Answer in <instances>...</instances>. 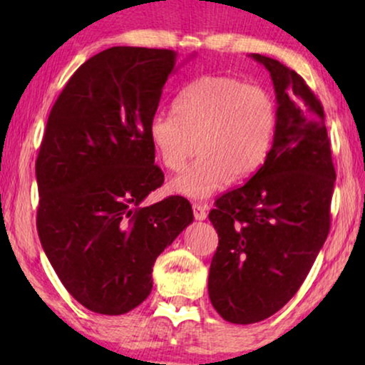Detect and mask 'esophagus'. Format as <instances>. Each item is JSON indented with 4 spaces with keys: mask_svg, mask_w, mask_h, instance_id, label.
Here are the masks:
<instances>
[{
    "mask_svg": "<svg viewBox=\"0 0 365 365\" xmlns=\"http://www.w3.org/2000/svg\"><path fill=\"white\" fill-rule=\"evenodd\" d=\"M192 212H194V217H196L197 221H204V219L207 217V206H206V204L194 202L192 204Z\"/></svg>",
    "mask_w": 365,
    "mask_h": 365,
    "instance_id": "obj_1",
    "label": "esophagus"
}]
</instances>
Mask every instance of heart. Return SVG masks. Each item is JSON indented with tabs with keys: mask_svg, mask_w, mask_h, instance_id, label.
<instances>
[{
	"mask_svg": "<svg viewBox=\"0 0 365 365\" xmlns=\"http://www.w3.org/2000/svg\"><path fill=\"white\" fill-rule=\"evenodd\" d=\"M174 114L158 113L148 136L168 171L186 173L173 179L171 191L192 199L211 196L231 178L252 176L269 156L277 128L272 94L232 76H202L174 99Z\"/></svg>",
	"mask_w": 365,
	"mask_h": 365,
	"instance_id": "heart-1",
	"label": "heart"
}]
</instances>
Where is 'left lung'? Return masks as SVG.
<instances>
[{"instance_id":"left-lung-1","label":"left lung","mask_w":365,"mask_h":365,"mask_svg":"<svg viewBox=\"0 0 365 365\" xmlns=\"http://www.w3.org/2000/svg\"><path fill=\"white\" fill-rule=\"evenodd\" d=\"M271 73L277 128L266 163L216 199L209 221L219 246L209 299L224 321L254 324L291 301L331 229L336 182L324 108L296 71L252 54Z\"/></svg>"}]
</instances>
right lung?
Instances as JSON below:
<instances>
[{
  "label": "right lung",
  "mask_w": 365,
  "mask_h": 365,
  "mask_svg": "<svg viewBox=\"0 0 365 365\" xmlns=\"http://www.w3.org/2000/svg\"><path fill=\"white\" fill-rule=\"evenodd\" d=\"M176 63L171 49H104L49 113L36 159L38 236L66 291L93 312L138 307L156 257L192 222L181 196L141 204L164 182L148 126Z\"/></svg>",
  "instance_id": "right-lung-1"
}]
</instances>
